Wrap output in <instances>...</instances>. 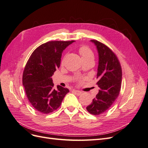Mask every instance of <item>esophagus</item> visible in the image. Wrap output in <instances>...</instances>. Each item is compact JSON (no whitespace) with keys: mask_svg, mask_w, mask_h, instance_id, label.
Returning <instances> with one entry per match:
<instances>
[{"mask_svg":"<svg viewBox=\"0 0 148 148\" xmlns=\"http://www.w3.org/2000/svg\"><path fill=\"white\" fill-rule=\"evenodd\" d=\"M72 92H73L76 95H77V96H79V95H82V91H78V90H73L72 91Z\"/></svg>","mask_w":148,"mask_h":148,"instance_id":"34e87169","label":"esophagus"}]
</instances>
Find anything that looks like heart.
I'll use <instances>...</instances> for the list:
<instances>
[{
    "mask_svg": "<svg viewBox=\"0 0 148 148\" xmlns=\"http://www.w3.org/2000/svg\"><path fill=\"white\" fill-rule=\"evenodd\" d=\"M79 52L81 55L82 59L83 60H89V59H94V54L92 51L90 49L86 46H82L80 47Z\"/></svg>",
    "mask_w": 148,
    "mask_h": 148,
    "instance_id": "b5f03b06",
    "label": "heart"
}]
</instances>
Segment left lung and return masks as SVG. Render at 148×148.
<instances>
[{
	"mask_svg": "<svg viewBox=\"0 0 148 148\" xmlns=\"http://www.w3.org/2000/svg\"><path fill=\"white\" fill-rule=\"evenodd\" d=\"M96 46L99 56L97 85L99 92L86 107L89 113L97 115L108 110L117 99L122 84V68L117 56L110 49L96 40H91Z\"/></svg>",
	"mask_w": 148,
	"mask_h": 148,
	"instance_id": "obj_1",
	"label": "left lung"
}]
</instances>
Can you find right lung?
Listing matches in <instances>:
<instances>
[{
	"instance_id": "1",
	"label": "right lung",
	"mask_w": 148,
	"mask_h": 148,
	"mask_svg": "<svg viewBox=\"0 0 148 148\" xmlns=\"http://www.w3.org/2000/svg\"><path fill=\"white\" fill-rule=\"evenodd\" d=\"M71 41H49L34 51L25 67L23 85L31 104L42 114H50L57 109L68 88L57 86L53 88L51 77L59 68L62 53L72 44Z\"/></svg>"
}]
</instances>
